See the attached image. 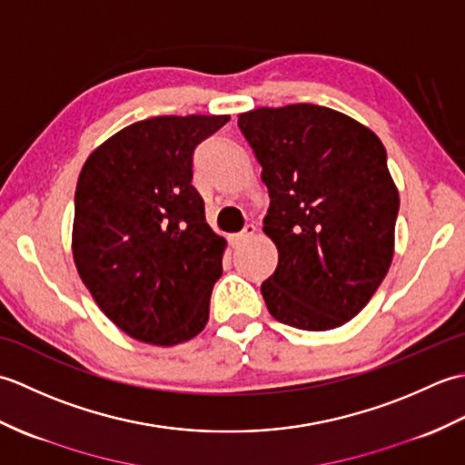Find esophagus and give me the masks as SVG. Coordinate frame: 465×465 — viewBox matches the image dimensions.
<instances>
[{"instance_id": "obj_1", "label": "esophagus", "mask_w": 465, "mask_h": 465, "mask_svg": "<svg viewBox=\"0 0 465 465\" xmlns=\"http://www.w3.org/2000/svg\"><path fill=\"white\" fill-rule=\"evenodd\" d=\"M255 232H258V230H255V225L253 223H248V225H245L243 227V230L240 232V233H235V235H232V238H230V242H232V245H233V248H240V245H243L245 242H248L250 238H253V235H255Z\"/></svg>"}]
</instances>
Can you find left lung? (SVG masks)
<instances>
[{
    "label": "left lung",
    "instance_id": "left-lung-1",
    "mask_svg": "<svg viewBox=\"0 0 465 465\" xmlns=\"http://www.w3.org/2000/svg\"><path fill=\"white\" fill-rule=\"evenodd\" d=\"M238 125L270 192L263 233L278 268L262 283L265 305L292 328H340L368 305L393 258L400 195L383 143L313 104L258 107Z\"/></svg>",
    "mask_w": 465,
    "mask_h": 465
}]
</instances>
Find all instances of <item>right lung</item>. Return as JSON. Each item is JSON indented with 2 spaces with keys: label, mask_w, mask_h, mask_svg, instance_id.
Masks as SVG:
<instances>
[{
  "label": "right lung",
  "mask_w": 465,
  "mask_h": 465,
  "mask_svg": "<svg viewBox=\"0 0 465 465\" xmlns=\"http://www.w3.org/2000/svg\"><path fill=\"white\" fill-rule=\"evenodd\" d=\"M230 115H160L95 147L75 187L77 273L117 328L152 345L195 338L210 318L225 240L192 185L193 150Z\"/></svg>",
  "instance_id": "right-lung-1"
}]
</instances>
